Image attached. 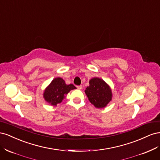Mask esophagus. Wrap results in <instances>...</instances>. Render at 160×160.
Returning <instances> with one entry per match:
<instances>
[{"label": "esophagus", "mask_w": 160, "mask_h": 160, "mask_svg": "<svg viewBox=\"0 0 160 160\" xmlns=\"http://www.w3.org/2000/svg\"><path fill=\"white\" fill-rule=\"evenodd\" d=\"M82 85H79V86H77V89H79V90H81V89H82Z\"/></svg>", "instance_id": "esophagus-1"}]
</instances>
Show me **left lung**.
Wrapping results in <instances>:
<instances>
[{
	"label": "left lung",
	"mask_w": 160,
	"mask_h": 160,
	"mask_svg": "<svg viewBox=\"0 0 160 160\" xmlns=\"http://www.w3.org/2000/svg\"><path fill=\"white\" fill-rule=\"evenodd\" d=\"M89 86L87 87L85 93L89 101L96 108H104L112 99V91L105 81L99 77L89 80Z\"/></svg>",
	"instance_id": "left-lung-1"
}]
</instances>
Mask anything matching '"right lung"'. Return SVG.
Segmentation results:
<instances>
[{"label":"right lung","mask_w":160,"mask_h":160,"mask_svg":"<svg viewBox=\"0 0 160 160\" xmlns=\"http://www.w3.org/2000/svg\"><path fill=\"white\" fill-rule=\"evenodd\" d=\"M75 89L76 88L72 84L67 85L63 79L56 77L45 88L43 93V98L50 105L57 106V104L62 102L65 95L68 94L70 91Z\"/></svg>","instance_id":"add662e5"}]
</instances>
